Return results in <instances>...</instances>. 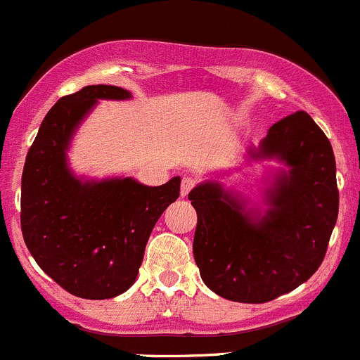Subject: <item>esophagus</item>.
Listing matches in <instances>:
<instances>
[{
	"label": "esophagus",
	"instance_id": "1",
	"mask_svg": "<svg viewBox=\"0 0 360 360\" xmlns=\"http://www.w3.org/2000/svg\"><path fill=\"white\" fill-rule=\"evenodd\" d=\"M195 186H197V179L191 176H184L183 181H181V195H183V197H186V195L190 193Z\"/></svg>",
	"mask_w": 360,
	"mask_h": 360
}]
</instances>
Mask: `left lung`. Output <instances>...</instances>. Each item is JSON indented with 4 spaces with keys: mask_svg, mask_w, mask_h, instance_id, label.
I'll list each match as a JSON object with an SVG mask.
<instances>
[{
    "mask_svg": "<svg viewBox=\"0 0 360 360\" xmlns=\"http://www.w3.org/2000/svg\"><path fill=\"white\" fill-rule=\"evenodd\" d=\"M253 156H278L290 172L269 191L273 207L248 218L216 183L190 191L197 211L193 255L202 281L236 302H269L308 281L323 262L338 219L340 191L333 146L304 110L269 128Z\"/></svg>",
    "mask_w": 360,
    "mask_h": 360,
    "instance_id": "obj_1",
    "label": "left lung"
}]
</instances>
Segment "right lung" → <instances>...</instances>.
Here are the masks:
<instances>
[{"instance_id":"right-lung-1","label":"right lung","mask_w":360,"mask_h":360,"mask_svg":"<svg viewBox=\"0 0 360 360\" xmlns=\"http://www.w3.org/2000/svg\"><path fill=\"white\" fill-rule=\"evenodd\" d=\"M100 98L130 93L100 84L56 102L27 151L20 190V229L37 264L72 295L96 301L134 285L153 226L181 184L179 177L153 188L130 177L80 183L70 174V137Z\"/></svg>"}]
</instances>
